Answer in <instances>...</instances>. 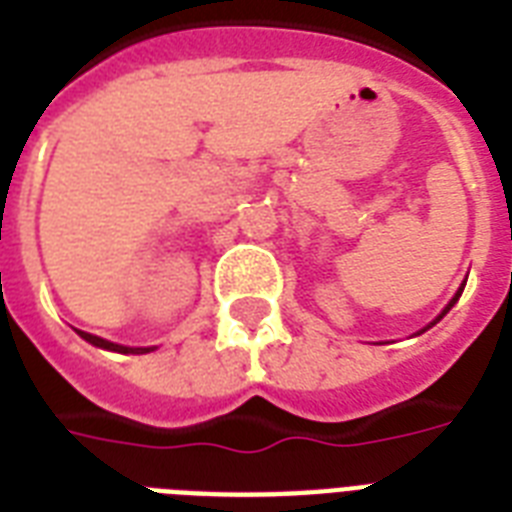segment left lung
I'll list each match as a JSON object with an SVG mask.
<instances>
[{"label":"left lung","mask_w":512,"mask_h":512,"mask_svg":"<svg viewBox=\"0 0 512 512\" xmlns=\"http://www.w3.org/2000/svg\"><path fill=\"white\" fill-rule=\"evenodd\" d=\"M460 295H462V289H460V292H457V295H454V300H452V303H449V305H446V311H444V313H441V316H438V319H444L446 313H449V308H452V305H454V303H457V300H460ZM438 319H436V321H438ZM436 321H433V324H436Z\"/></svg>","instance_id":"left-lung-1"}]
</instances>
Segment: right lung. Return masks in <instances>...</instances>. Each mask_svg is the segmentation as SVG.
<instances>
[{
    "label": "right lung",
    "mask_w": 512,
    "mask_h": 512,
    "mask_svg": "<svg viewBox=\"0 0 512 512\" xmlns=\"http://www.w3.org/2000/svg\"><path fill=\"white\" fill-rule=\"evenodd\" d=\"M79 335L84 337L87 342H92V345H98V348H106V350H119V353H146V348H124V345H116V342H108L103 340V337H95V335H87V332H79Z\"/></svg>",
    "instance_id": "add662e5"
}]
</instances>
